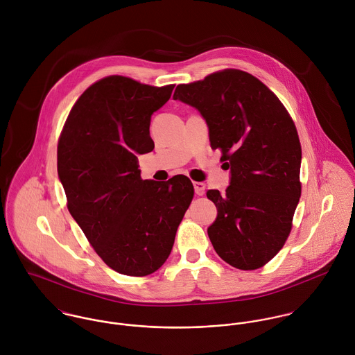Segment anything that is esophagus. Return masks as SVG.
Instances as JSON below:
<instances>
[{
	"instance_id": "obj_1",
	"label": "esophagus",
	"mask_w": 355,
	"mask_h": 355,
	"mask_svg": "<svg viewBox=\"0 0 355 355\" xmlns=\"http://www.w3.org/2000/svg\"><path fill=\"white\" fill-rule=\"evenodd\" d=\"M194 190L197 196H203L205 194V183L202 182H194Z\"/></svg>"
}]
</instances>
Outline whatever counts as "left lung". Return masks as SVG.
<instances>
[{"instance_id": "1", "label": "left lung", "mask_w": 355, "mask_h": 355, "mask_svg": "<svg viewBox=\"0 0 355 355\" xmlns=\"http://www.w3.org/2000/svg\"><path fill=\"white\" fill-rule=\"evenodd\" d=\"M173 98L201 112L211 149L231 169L225 193H206L218 211L207 228L216 253L242 270L263 266L284 246L302 190L290 113L259 79L232 68L179 85Z\"/></svg>"}]
</instances>
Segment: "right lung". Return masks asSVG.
<instances>
[{"label":"right lung","instance_id":"add662e5","mask_svg":"<svg viewBox=\"0 0 355 355\" xmlns=\"http://www.w3.org/2000/svg\"><path fill=\"white\" fill-rule=\"evenodd\" d=\"M173 87L106 76L75 102L58 138L68 210L102 261L121 275L142 277L162 266L194 197L184 175L154 182L138 169V155L154 149L152 114Z\"/></svg>","mask_w":355,"mask_h":355}]
</instances>
